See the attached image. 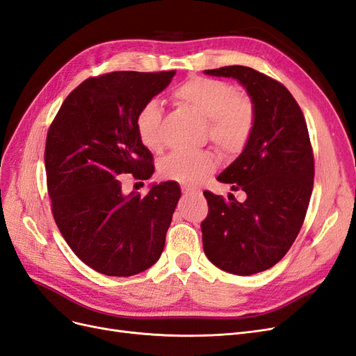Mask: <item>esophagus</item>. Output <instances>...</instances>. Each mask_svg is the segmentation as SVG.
<instances>
[{"label":"esophagus","instance_id":"obj_1","mask_svg":"<svg viewBox=\"0 0 356 356\" xmlns=\"http://www.w3.org/2000/svg\"><path fill=\"white\" fill-rule=\"evenodd\" d=\"M181 191L184 193V195H191V193H199V188L195 187H188V186H181Z\"/></svg>","mask_w":356,"mask_h":356}]
</instances>
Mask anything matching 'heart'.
<instances>
[{
    "label": "heart",
    "mask_w": 356,
    "mask_h": 356,
    "mask_svg": "<svg viewBox=\"0 0 356 356\" xmlns=\"http://www.w3.org/2000/svg\"><path fill=\"white\" fill-rule=\"evenodd\" d=\"M174 101L207 120L209 139L224 154H236L246 145L255 124L254 104L243 98L230 83L195 77L174 92ZM160 105L145 104L136 115L139 141L149 152L163 149ZM217 168V160L209 152L172 153L160 165L163 178L184 186H196Z\"/></svg>",
    "instance_id": "b5f03b06"
}]
</instances>
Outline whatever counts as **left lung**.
<instances>
[{
	"label": "left lung",
	"mask_w": 356,
	"mask_h": 356,
	"mask_svg": "<svg viewBox=\"0 0 356 356\" xmlns=\"http://www.w3.org/2000/svg\"><path fill=\"white\" fill-rule=\"evenodd\" d=\"M204 74L238 80L254 104V131L217 178L245 191L246 199L227 203L203 191L209 213L200 225L209 261L250 276L281 261L303 225L315 177L307 124L285 86L261 72L233 65Z\"/></svg>",
	"instance_id": "obj_1"
}]
</instances>
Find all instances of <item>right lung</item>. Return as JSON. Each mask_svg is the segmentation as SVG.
I'll return each instance as SVG.
<instances>
[{"label": "right lung", "instance_id": "right-lung-1", "mask_svg": "<svg viewBox=\"0 0 356 356\" xmlns=\"http://www.w3.org/2000/svg\"><path fill=\"white\" fill-rule=\"evenodd\" d=\"M174 75L115 71L88 79L63 101L49 129L44 163L53 217L74 254L102 275L141 273L165 248L179 186L153 184L143 197L124 195L122 178L153 175L136 115Z\"/></svg>", "mask_w": 356, "mask_h": 356}]
</instances>
